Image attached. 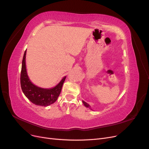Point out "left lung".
Listing matches in <instances>:
<instances>
[{
    "mask_svg": "<svg viewBox=\"0 0 149 149\" xmlns=\"http://www.w3.org/2000/svg\"><path fill=\"white\" fill-rule=\"evenodd\" d=\"M83 104H84V105L86 107H88V108H89L90 109H91V107H90V106L88 104V103H86V102H84V101H83Z\"/></svg>",
    "mask_w": 149,
    "mask_h": 149,
    "instance_id": "obj_1",
    "label": "left lung"
}]
</instances>
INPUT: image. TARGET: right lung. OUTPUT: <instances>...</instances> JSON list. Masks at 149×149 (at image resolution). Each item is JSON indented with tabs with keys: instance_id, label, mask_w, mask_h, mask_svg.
<instances>
[{
	"instance_id": "add662e5",
	"label": "right lung",
	"mask_w": 149,
	"mask_h": 149,
	"mask_svg": "<svg viewBox=\"0 0 149 149\" xmlns=\"http://www.w3.org/2000/svg\"><path fill=\"white\" fill-rule=\"evenodd\" d=\"M26 50L22 60V70L20 73V84L25 96L35 104L37 106H47L55 102L59 96L63 84L65 82L66 76L61 79L55 87L50 89H44L34 85L30 81L26 73L25 65Z\"/></svg>"
}]
</instances>
